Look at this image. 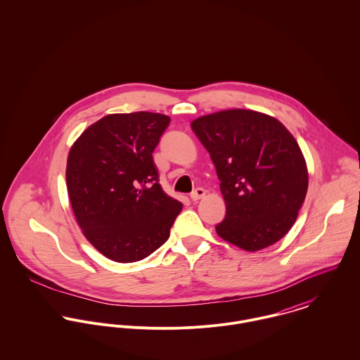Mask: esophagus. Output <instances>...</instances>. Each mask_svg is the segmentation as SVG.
Here are the masks:
<instances>
[{"label":"esophagus","instance_id":"34e87169","mask_svg":"<svg viewBox=\"0 0 360 360\" xmlns=\"http://www.w3.org/2000/svg\"><path fill=\"white\" fill-rule=\"evenodd\" d=\"M206 191L204 188H197V190H194L193 193H191V200L195 202V201H198V200H201V198H204L205 197Z\"/></svg>","mask_w":360,"mask_h":360}]
</instances>
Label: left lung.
<instances>
[{"instance_id": "8db88e82", "label": "left lung", "mask_w": 360, "mask_h": 360, "mask_svg": "<svg viewBox=\"0 0 360 360\" xmlns=\"http://www.w3.org/2000/svg\"><path fill=\"white\" fill-rule=\"evenodd\" d=\"M191 129L220 180L226 217L217 236L248 252L281 240L308 191L307 162L294 136L273 116L251 109L205 115Z\"/></svg>"}]
</instances>
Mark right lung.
I'll return each instance as SVG.
<instances>
[{"label":"right lung","mask_w":360,"mask_h":360,"mask_svg":"<svg viewBox=\"0 0 360 360\" xmlns=\"http://www.w3.org/2000/svg\"><path fill=\"white\" fill-rule=\"evenodd\" d=\"M169 123V116L153 112L106 115L69 151L66 186L75 217L110 260L150 257L181 212V202L162 190L153 159Z\"/></svg>","instance_id":"1"}]
</instances>
